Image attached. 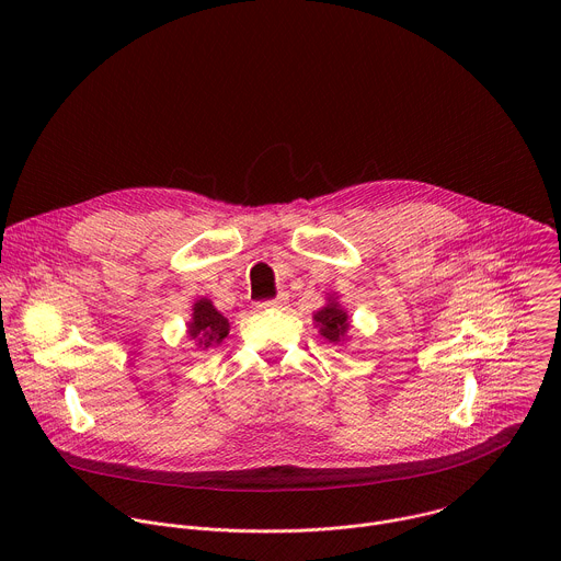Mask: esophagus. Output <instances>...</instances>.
Masks as SVG:
<instances>
[{
    "label": "esophagus",
    "mask_w": 561,
    "mask_h": 561,
    "mask_svg": "<svg viewBox=\"0 0 561 561\" xmlns=\"http://www.w3.org/2000/svg\"><path fill=\"white\" fill-rule=\"evenodd\" d=\"M288 304V299L284 297V295H279V297H275V299H268V301H262L257 308H264V310H268V308H284Z\"/></svg>",
    "instance_id": "34e87169"
}]
</instances>
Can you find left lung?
Returning <instances> with one entry per match:
<instances>
[{"mask_svg":"<svg viewBox=\"0 0 561 561\" xmlns=\"http://www.w3.org/2000/svg\"><path fill=\"white\" fill-rule=\"evenodd\" d=\"M312 322L319 329V335L329 340L331 344H344L348 340L351 322H348V312L340 304L337 295H329L327 304L312 312Z\"/></svg>","mask_w":561,"mask_h":561,"instance_id":"left-lung-1","label":"left lung"}]
</instances>
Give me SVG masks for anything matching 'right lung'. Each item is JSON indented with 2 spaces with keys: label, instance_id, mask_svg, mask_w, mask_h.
Wrapping results in <instances>:
<instances>
[{
  "label": "right lung",
  "instance_id": "obj_1",
  "mask_svg": "<svg viewBox=\"0 0 561 561\" xmlns=\"http://www.w3.org/2000/svg\"><path fill=\"white\" fill-rule=\"evenodd\" d=\"M228 331V319L213 306L208 297H199L193 304V312L186 324V335L191 342H195L199 351H208L210 346L224 342Z\"/></svg>",
  "mask_w": 561,
  "mask_h": 561
}]
</instances>
